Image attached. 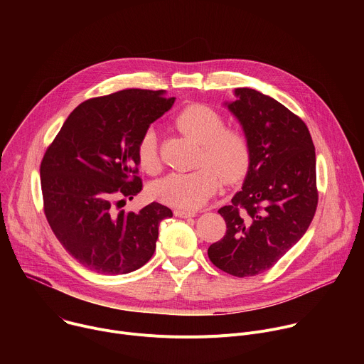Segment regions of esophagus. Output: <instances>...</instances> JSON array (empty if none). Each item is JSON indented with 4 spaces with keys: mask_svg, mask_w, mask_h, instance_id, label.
I'll use <instances>...</instances> for the list:
<instances>
[{
    "mask_svg": "<svg viewBox=\"0 0 364 364\" xmlns=\"http://www.w3.org/2000/svg\"><path fill=\"white\" fill-rule=\"evenodd\" d=\"M174 216H177V218H183V219H187V218H194V216H196V212H188V210L177 209V210H174Z\"/></svg>",
    "mask_w": 364,
    "mask_h": 364,
    "instance_id": "1",
    "label": "esophagus"
}]
</instances>
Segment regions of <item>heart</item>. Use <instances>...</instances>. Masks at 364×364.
I'll return each mask as SVG.
<instances>
[{"label":"heart","mask_w":364,"mask_h":364,"mask_svg":"<svg viewBox=\"0 0 364 364\" xmlns=\"http://www.w3.org/2000/svg\"><path fill=\"white\" fill-rule=\"evenodd\" d=\"M177 128L203 146L198 164L191 173H171L149 186V194L183 210H196L209 200L220 187L222 177L232 184L242 180L250 164V146L246 135L237 129H225L226 124L216 111L191 105L183 109ZM136 159L139 167L148 174L160 171L157 134L146 129L138 145Z\"/></svg>","instance_id":"1"}]
</instances>
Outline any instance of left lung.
<instances>
[{
    "label": "left lung",
    "instance_id": "8db88e82",
    "mask_svg": "<svg viewBox=\"0 0 364 364\" xmlns=\"http://www.w3.org/2000/svg\"><path fill=\"white\" fill-rule=\"evenodd\" d=\"M225 107L250 146L243 187L219 209L226 235L210 245L213 265L239 278L271 269L304 236L318 203L316 148L306 125L274 97L235 89Z\"/></svg>",
    "mask_w": 364,
    "mask_h": 364
}]
</instances>
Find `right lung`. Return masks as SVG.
<instances>
[{"label": "right lung", "mask_w": 364, "mask_h": 364, "mask_svg": "<svg viewBox=\"0 0 364 364\" xmlns=\"http://www.w3.org/2000/svg\"><path fill=\"white\" fill-rule=\"evenodd\" d=\"M174 100L164 90L146 89L85 100L47 148L40 166L44 215L85 268L122 275L154 255L160 222L173 212L152 201L138 213H115L112 200H131L142 190L136 145Z\"/></svg>", "instance_id": "obj_1"}]
</instances>
